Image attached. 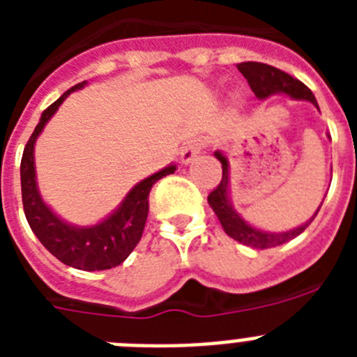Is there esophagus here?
<instances>
[{
    "label": "esophagus",
    "mask_w": 357,
    "mask_h": 357,
    "mask_svg": "<svg viewBox=\"0 0 357 357\" xmlns=\"http://www.w3.org/2000/svg\"><path fill=\"white\" fill-rule=\"evenodd\" d=\"M202 148H204V141L198 139V137H195V139H189L188 143L182 146L181 150V160L182 164H189L191 160L195 159V157L198 155L202 151Z\"/></svg>",
    "instance_id": "esophagus-1"
}]
</instances>
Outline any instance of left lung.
Instances as JSON below:
<instances>
[{
  "label": "left lung",
  "mask_w": 357,
  "mask_h": 357,
  "mask_svg": "<svg viewBox=\"0 0 357 357\" xmlns=\"http://www.w3.org/2000/svg\"><path fill=\"white\" fill-rule=\"evenodd\" d=\"M238 69L241 71V75L247 78L250 89L254 91V94L259 100H266V98L273 96V94H286V96L293 98V100H305V102H311L318 109L317 98L311 93L307 85L302 84L301 80L293 78L288 73L280 71V69L273 68V66L263 64V62H241L238 64ZM214 157H216L220 162H222V182L216 185L213 193L207 197L211 209L214 211V214L218 216L220 223H222L223 230L232 239L239 241L241 245H247L252 248H272L279 247L282 243H288L289 239L296 238L298 234H302L305 229L309 227V223L313 222L314 216L318 214L321 206H318V209L314 211V214L309 218L307 222L302 223V225L295 227V229H289L286 232H268V230L257 229V227L250 225V223L234 209L232 206V200H230V166L227 157L223 155L222 151H214ZM324 204V200H321Z\"/></svg>",
  "instance_id": "1"
}]
</instances>
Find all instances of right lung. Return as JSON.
<instances>
[{"instance_id":"right-lung-1","label":"right lung","mask_w":357,"mask_h":357,"mask_svg":"<svg viewBox=\"0 0 357 357\" xmlns=\"http://www.w3.org/2000/svg\"><path fill=\"white\" fill-rule=\"evenodd\" d=\"M85 84L87 82H82L66 91L40 114L39 125L30 135L21 159V193H23V207L28 225L43 243L44 248L68 266L85 272H100L118 266L132 254L143 236L151 185L162 176L175 173L176 166L169 164L160 172L146 176L139 184H135L127 197L123 198L121 204L109 216L103 218L102 222L94 225H73L53 213L52 207L40 197L37 185L36 157H33L36 141L66 98L73 91L82 89Z\"/></svg>"}]
</instances>
